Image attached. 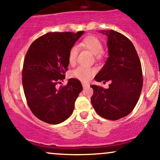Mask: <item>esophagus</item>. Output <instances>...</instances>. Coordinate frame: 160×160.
<instances>
[{
    "instance_id": "1",
    "label": "esophagus",
    "mask_w": 160,
    "mask_h": 160,
    "mask_svg": "<svg viewBox=\"0 0 160 160\" xmlns=\"http://www.w3.org/2000/svg\"><path fill=\"white\" fill-rule=\"evenodd\" d=\"M82 87L84 88V89H85V88L89 87V83H86V82H82Z\"/></svg>"
}]
</instances>
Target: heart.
<instances>
[{"label": "heart", "instance_id": "heart-1", "mask_svg": "<svg viewBox=\"0 0 160 160\" xmlns=\"http://www.w3.org/2000/svg\"><path fill=\"white\" fill-rule=\"evenodd\" d=\"M82 43L84 47H86L89 50H90L95 56H100L103 52V45H102V42L94 36L86 37L85 39L82 40ZM78 50L79 48L77 45L73 46L71 49H70L68 62L71 65H73L76 62ZM95 73V70L94 68L80 66V67L74 69V71H71V77L74 79H78L80 81L86 82L90 80Z\"/></svg>", "mask_w": 160, "mask_h": 160}]
</instances>
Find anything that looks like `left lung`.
<instances>
[{
	"label": "left lung",
	"mask_w": 160,
	"mask_h": 160,
	"mask_svg": "<svg viewBox=\"0 0 160 160\" xmlns=\"http://www.w3.org/2000/svg\"><path fill=\"white\" fill-rule=\"evenodd\" d=\"M107 36L108 58L95 77L97 82L110 81L108 89L91 85L92 104L98 115L117 120L129 114L142 89V69L135 47L126 37L113 30L99 31Z\"/></svg>",
	"instance_id": "obj_1"
}]
</instances>
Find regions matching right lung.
Segmentation results:
<instances>
[{
	"mask_svg": "<svg viewBox=\"0 0 160 160\" xmlns=\"http://www.w3.org/2000/svg\"><path fill=\"white\" fill-rule=\"evenodd\" d=\"M84 32H49L30 46L24 60L22 86L28 107L35 117L49 124H58L72 114L82 91L78 80L56 87L65 78L70 49Z\"/></svg>",
	"mask_w": 160,
	"mask_h": 160,
	"instance_id": "obj_1",
	"label": "right lung"
}]
</instances>
